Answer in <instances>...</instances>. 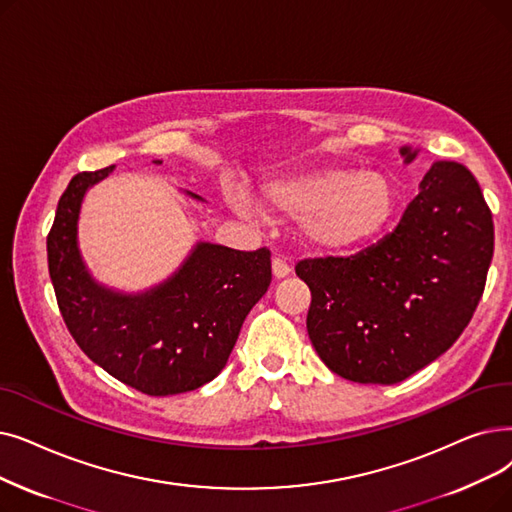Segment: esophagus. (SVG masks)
Returning <instances> with one entry per match:
<instances>
[{"mask_svg": "<svg viewBox=\"0 0 512 512\" xmlns=\"http://www.w3.org/2000/svg\"><path fill=\"white\" fill-rule=\"evenodd\" d=\"M272 272L276 278H286L288 274H291V265H288L284 259L280 257H274L272 261Z\"/></svg>", "mask_w": 512, "mask_h": 512, "instance_id": "34e87169", "label": "esophagus"}]
</instances>
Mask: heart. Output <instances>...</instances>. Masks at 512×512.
I'll use <instances>...</instances> for the list:
<instances>
[{
	"label": "heart",
	"instance_id": "1",
	"mask_svg": "<svg viewBox=\"0 0 512 512\" xmlns=\"http://www.w3.org/2000/svg\"><path fill=\"white\" fill-rule=\"evenodd\" d=\"M261 203L278 217L297 219L309 247L345 251L383 230L397 194L381 173L332 167L276 177L261 188Z\"/></svg>",
	"mask_w": 512,
	"mask_h": 512
}]
</instances>
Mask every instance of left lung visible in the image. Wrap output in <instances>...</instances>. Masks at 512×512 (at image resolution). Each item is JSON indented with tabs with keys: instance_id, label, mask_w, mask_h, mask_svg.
<instances>
[{
	"instance_id": "obj_1",
	"label": "left lung",
	"mask_w": 512,
	"mask_h": 512,
	"mask_svg": "<svg viewBox=\"0 0 512 512\" xmlns=\"http://www.w3.org/2000/svg\"><path fill=\"white\" fill-rule=\"evenodd\" d=\"M414 161L416 150H399ZM494 255V221L473 173L439 161L397 228L366 251L295 265L309 286L320 360L364 385H393L446 353L471 322Z\"/></svg>"
}]
</instances>
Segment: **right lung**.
Returning a JSON list of instances; mask_svg holds the SVG:
<instances>
[{
  "label": "right lung",
  "mask_w": 512,
  "mask_h": 512,
  "mask_svg": "<svg viewBox=\"0 0 512 512\" xmlns=\"http://www.w3.org/2000/svg\"><path fill=\"white\" fill-rule=\"evenodd\" d=\"M113 169L77 173L58 201L48 268L60 314L87 358L127 387L154 397L194 391L224 370L244 318L268 291L270 251L198 242L150 291L127 295L98 284L79 253L77 221L87 188Z\"/></svg>",
  "instance_id": "right-lung-1"
}]
</instances>
